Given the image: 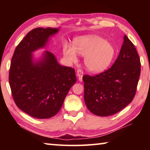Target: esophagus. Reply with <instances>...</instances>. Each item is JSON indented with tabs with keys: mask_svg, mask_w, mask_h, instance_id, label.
Wrapping results in <instances>:
<instances>
[{
	"mask_svg": "<svg viewBox=\"0 0 150 150\" xmlns=\"http://www.w3.org/2000/svg\"><path fill=\"white\" fill-rule=\"evenodd\" d=\"M77 76L78 77L79 81L80 82H82L83 81V71L81 69H78L77 71Z\"/></svg>",
	"mask_w": 150,
	"mask_h": 150,
	"instance_id": "esophagus-1",
	"label": "esophagus"
}]
</instances>
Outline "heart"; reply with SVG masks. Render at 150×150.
I'll return each instance as SVG.
<instances>
[{
	"mask_svg": "<svg viewBox=\"0 0 150 150\" xmlns=\"http://www.w3.org/2000/svg\"><path fill=\"white\" fill-rule=\"evenodd\" d=\"M63 54L68 62L77 61V54L85 57L84 63L87 69L93 73H100L107 69L115 55L112 45L98 35L81 36L73 41V47L65 44Z\"/></svg>",
	"mask_w": 150,
	"mask_h": 150,
	"instance_id": "b5f03b06",
	"label": "heart"
}]
</instances>
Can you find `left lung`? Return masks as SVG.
<instances>
[{"instance_id": "obj_1", "label": "left lung", "mask_w": 150, "mask_h": 150, "mask_svg": "<svg viewBox=\"0 0 150 150\" xmlns=\"http://www.w3.org/2000/svg\"><path fill=\"white\" fill-rule=\"evenodd\" d=\"M140 67L136 47L125 35L120 54L110 69L97 75L83 77L88 110L95 115L108 116L126 107L135 96Z\"/></svg>"}]
</instances>
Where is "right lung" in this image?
<instances>
[{
	"label": "right lung",
	"mask_w": 150,
	"mask_h": 150,
	"mask_svg": "<svg viewBox=\"0 0 150 150\" xmlns=\"http://www.w3.org/2000/svg\"><path fill=\"white\" fill-rule=\"evenodd\" d=\"M59 28H36L19 43L12 58L9 84L14 100L20 110L32 117L49 118L63 105L75 84V69L59 64L55 55L45 51L38 59L33 53L46 46Z\"/></svg>",
	"instance_id": "right-lung-1"
}]
</instances>
